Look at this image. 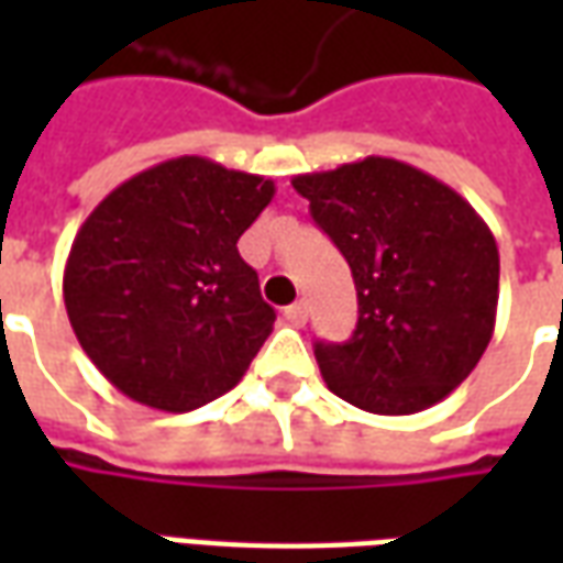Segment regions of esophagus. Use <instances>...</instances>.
I'll return each mask as SVG.
<instances>
[{"mask_svg": "<svg viewBox=\"0 0 563 563\" xmlns=\"http://www.w3.org/2000/svg\"><path fill=\"white\" fill-rule=\"evenodd\" d=\"M307 313H310V307H307V301H295V305H289V307H286V310H283V317H286V322H292V325H305Z\"/></svg>", "mask_w": 563, "mask_h": 563, "instance_id": "esophagus-1", "label": "esophagus"}]
</instances>
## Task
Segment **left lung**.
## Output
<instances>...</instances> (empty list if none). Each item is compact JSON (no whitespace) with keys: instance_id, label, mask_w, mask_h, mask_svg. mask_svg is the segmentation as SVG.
Returning a JSON list of instances; mask_svg holds the SVG:
<instances>
[{"instance_id":"obj_1","label":"left lung","mask_w":563,"mask_h":563,"mask_svg":"<svg viewBox=\"0 0 563 563\" xmlns=\"http://www.w3.org/2000/svg\"><path fill=\"white\" fill-rule=\"evenodd\" d=\"M292 186L350 262L358 295L353 338L313 350L329 389L377 416L443 401L495 334L492 229L452 186L389 156L295 174Z\"/></svg>"}]
</instances>
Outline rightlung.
<instances>
[{
  "label": "right lung",
  "mask_w": 563,
  "mask_h": 563,
  "mask_svg": "<svg viewBox=\"0 0 563 563\" xmlns=\"http://www.w3.org/2000/svg\"><path fill=\"white\" fill-rule=\"evenodd\" d=\"M277 186L177 156L92 208L63 271L75 338L132 401L189 413L234 389L274 329L238 238Z\"/></svg>",
  "instance_id": "obj_1"
}]
</instances>
